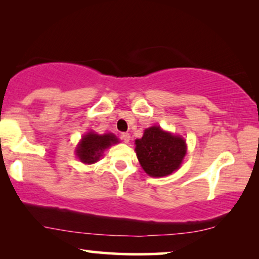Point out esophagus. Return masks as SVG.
<instances>
[{
	"label": "esophagus",
	"mask_w": 259,
	"mask_h": 259,
	"mask_svg": "<svg viewBox=\"0 0 259 259\" xmlns=\"http://www.w3.org/2000/svg\"><path fill=\"white\" fill-rule=\"evenodd\" d=\"M130 138H131L130 133H122V134H121V139L123 140V143L128 144V143H130Z\"/></svg>",
	"instance_id": "1"
}]
</instances>
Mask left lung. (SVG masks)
<instances>
[{"mask_svg": "<svg viewBox=\"0 0 259 259\" xmlns=\"http://www.w3.org/2000/svg\"><path fill=\"white\" fill-rule=\"evenodd\" d=\"M136 153L141 167L151 177H165L177 171L186 154V143L160 126L144 131L141 139L136 140Z\"/></svg>", "mask_w": 259, "mask_h": 259, "instance_id": "obj_1", "label": "left lung"}]
</instances>
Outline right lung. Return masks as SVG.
Masks as SVG:
<instances>
[{
  "mask_svg": "<svg viewBox=\"0 0 259 259\" xmlns=\"http://www.w3.org/2000/svg\"><path fill=\"white\" fill-rule=\"evenodd\" d=\"M118 143L119 139L113 133L100 136L94 132H88L77 144L75 153L83 164H94L100 159L106 148Z\"/></svg>",
  "mask_w": 259,
  "mask_h": 259,
  "instance_id": "1",
  "label": "right lung"
}]
</instances>
